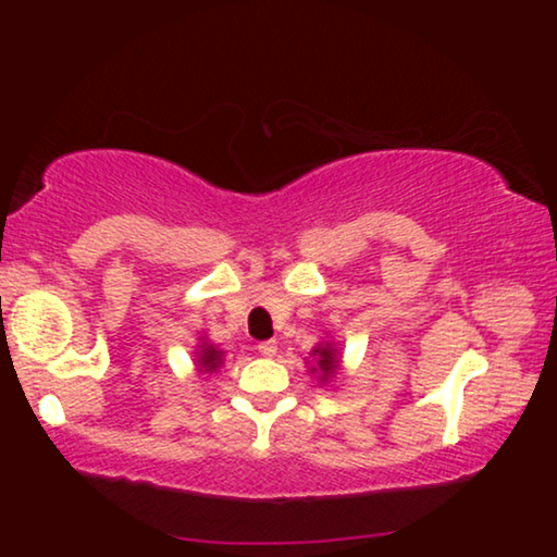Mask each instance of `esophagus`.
<instances>
[{
    "mask_svg": "<svg viewBox=\"0 0 557 557\" xmlns=\"http://www.w3.org/2000/svg\"><path fill=\"white\" fill-rule=\"evenodd\" d=\"M259 354L267 356V359H272V356H277V343H274V341L259 343Z\"/></svg>",
    "mask_w": 557,
    "mask_h": 557,
    "instance_id": "34e87169",
    "label": "esophagus"
}]
</instances>
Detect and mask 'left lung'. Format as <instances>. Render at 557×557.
<instances>
[{
  "mask_svg": "<svg viewBox=\"0 0 557 557\" xmlns=\"http://www.w3.org/2000/svg\"><path fill=\"white\" fill-rule=\"evenodd\" d=\"M314 356H317V367H311V372H319V380L322 382L332 380L337 372V363H341L337 361V350L332 348L330 343H324V345H317Z\"/></svg>",
  "mask_w": 557,
  "mask_h": 557,
  "instance_id": "obj_1",
  "label": "left lung"
}]
</instances>
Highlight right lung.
<instances>
[{"mask_svg": "<svg viewBox=\"0 0 557 557\" xmlns=\"http://www.w3.org/2000/svg\"><path fill=\"white\" fill-rule=\"evenodd\" d=\"M198 367L203 369V372H216L222 363V350L214 348V345L209 343H201L198 345Z\"/></svg>", "mask_w": 557, "mask_h": 557, "instance_id": "add662e5", "label": "right lung"}]
</instances>
